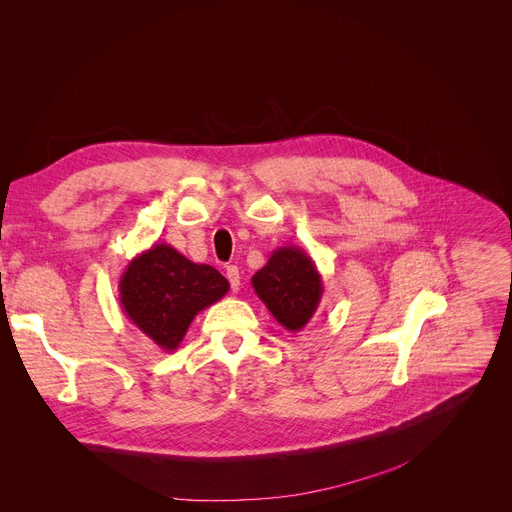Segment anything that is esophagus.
Wrapping results in <instances>:
<instances>
[{
	"mask_svg": "<svg viewBox=\"0 0 512 512\" xmlns=\"http://www.w3.org/2000/svg\"><path fill=\"white\" fill-rule=\"evenodd\" d=\"M226 278L230 282V288L236 292L238 286H241V271H238L236 265H228L226 267Z\"/></svg>",
	"mask_w": 512,
	"mask_h": 512,
	"instance_id": "1",
	"label": "esophagus"
}]
</instances>
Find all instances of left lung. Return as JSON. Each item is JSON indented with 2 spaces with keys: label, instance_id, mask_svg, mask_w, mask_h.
<instances>
[{
  "label": "left lung",
  "instance_id": "left-lung-1",
  "mask_svg": "<svg viewBox=\"0 0 512 512\" xmlns=\"http://www.w3.org/2000/svg\"><path fill=\"white\" fill-rule=\"evenodd\" d=\"M267 311L288 331L313 319L323 296V280L313 257L300 247H280L251 280Z\"/></svg>",
  "mask_w": 512,
  "mask_h": 512
}]
</instances>
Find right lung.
Instances as JSON below:
<instances>
[{
    "mask_svg": "<svg viewBox=\"0 0 512 512\" xmlns=\"http://www.w3.org/2000/svg\"><path fill=\"white\" fill-rule=\"evenodd\" d=\"M230 284L218 269L193 263L175 247L156 243L135 255L119 280L127 319L164 350L175 352L197 313L218 302Z\"/></svg>",
    "mask_w": 512,
    "mask_h": 512,
    "instance_id": "1",
    "label": "right lung"
}]
</instances>
